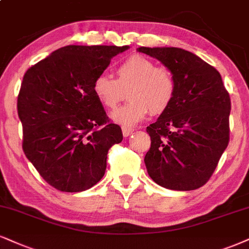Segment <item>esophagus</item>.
<instances>
[{
	"label": "esophagus",
	"mask_w": 249,
	"mask_h": 249,
	"mask_svg": "<svg viewBox=\"0 0 249 249\" xmlns=\"http://www.w3.org/2000/svg\"><path fill=\"white\" fill-rule=\"evenodd\" d=\"M134 133V129H131V128H128V127H122V134H124V137H128L130 136L131 134Z\"/></svg>",
	"instance_id": "1"
}]
</instances>
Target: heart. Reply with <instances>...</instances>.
Here are the masks:
<instances>
[{
  "mask_svg": "<svg viewBox=\"0 0 249 249\" xmlns=\"http://www.w3.org/2000/svg\"><path fill=\"white\" fill-rule=\"evenodd\" d=\"M128 91L130 101L110 114V119L124 127H133L145 119L149 112L153 115L164 113L173 103L177 82L173 73L155 61L133 55L116 68V79L99 75L92 84V92L101 106L113 109Z\"/></svg>",
  "mask_w": 249,
  "mask_h": 249,
  "instance_id": "b5f03b06",
  "label": "heart"
}]
</instances>
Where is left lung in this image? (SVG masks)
Returning <instances> with one entry per match:
<instances>
[{
	"label": "left lung",
	"mask_w": 249,
	"mask_h": 249,
	"mask_svg": "<svg viewBox=\"0 0 249 249\" xmlns=\"http://www.w3.org/2000/svg\"><path fill=\"white\" fill-rule=\"evenodd\" d=\"M173 73L171 106L146 131L151 146L144 162L164 188L194 190L213 176L230 140V94L222 76L197 55L177 47H140Z\"/></svg>",
	"instance_id": "1"
}]
</instances>
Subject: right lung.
<instances>
[{"label": "right lung", "mask_w": 249, "mask_h": 249, "mask_svg": "<svg viewBox=\"0 0 249 249\" xmlns=\"http://www.w3.org/2000/svg\"><path fill=\"white\" fill-rule=\"evenodd\" d=\"M129 46L69 45L27 69L17 100L23 150L47 183L78 193L99 182L124 139L92 92L110 59Z\"/></svg>", "instance_id": "obj_1"}]
</instances>
